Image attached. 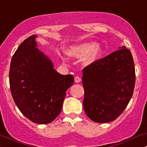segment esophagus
Returning a JSON list of instances; mask_svg holds the SVG:
<instances>
[{"instance_id": "esophagus-1", "label": "esophagus", "mask_w": 147, "mask_h": 147, "mask_svg": "<svg viewBox=\"0 0 147 147\" xmlns=\"http://www.w3.org/2000/svg\"><path fill=\"white\" fill-rule=\"evenodd\" d=\"M81 80H82V79H81L80 77L77 76V77H75V82H76V83H79V82H81Z\"/></svg>"}]
</instances>
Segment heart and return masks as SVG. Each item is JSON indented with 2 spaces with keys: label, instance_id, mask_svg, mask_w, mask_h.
<instances>
[{
  "label": "heart",
  "instance_id": "b5f03b06",
  "mask_svg": "<svg viewBox=\"0 0 147 147\" xmlns=\"http://www.w3.org/2000/svg\"><path fill=\"white\" fill-rule=\"evenodd\" d=\"M102 53V48L99 45L94 43H85L72 47L68 51L69 56L81 59L87 56L86 61L88 63L96 61Z\"/></svg>",
  "mask_w": 147,
  "mask_h": 147
}]
</instances>
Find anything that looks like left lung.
<instances>
[{
    "label": "left lung",
    "instance_id": "obj_1",
    "mask_svg": "<svg viewBox=\"0 0 147 147\" xmlns=\"http://www.w3.org/2000/svg\"><path fill=\"white\" fill-rule=\"evenodd\" d=\"M120 48L83 69V106L93 122L114 121L133 95L136 82L133 59L129 49Z\"/></svg>",
    "mask_w": 147,
    "mask_h": 147
}]
</instances>
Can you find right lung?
<instances>
[{
	"label": "right lung",
	"instance_id": "obj_1",
	"mask_svg": "<svg viewBox=\"0 0 147 147\" xmlns=\"http://www.w3.org/2000/svg\"><path fill=\"white\" fill-rule=\"evenodd\" d=\"M32 35L19 45L11 58L9 86L15 104L32 122L45 124L60 114L65 92L73 84L71 75L53 68L48 57L37 48Z\"/></svg>",
	"mask_w": 147,
	"mask_h": 147
}]
</instances>
